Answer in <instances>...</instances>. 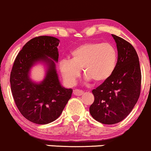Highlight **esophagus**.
<instances>
[{"instance_id": "obj_1", "label": "esophagus", "mask_w": 151, "mask_h": 151, "mask_svg": "<svg viewBox=\"0 0 151 151\" xmlns=\"http://www.w3.org/2000/svg\"><path fill=\"white\" fill-rule=\"evenodd\" d=\"M83 91L82 90H79V89H75L73 91V93L74 94L75 96H82L83 94Z\"/></svg>"}]
</instances>
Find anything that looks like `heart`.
Here are the masks:
<instances>
[{
    "label": "heart",
    "instance_id": "obj_1",
    "mask_svg": "<svg viewBox=\"0 0 151 151\" xmlns=\"http://www.w3.org/2000/svg\"><path fill=\"white\" fill-rule=\"evenodd\" d=\"M117 63L118 52L113 45L102 42H88L73 50L70 60H60L59 68L68 85L76 83L82 68L87 80L103 83L112 77Z\"/></svg>",
    "mask_w": 151,
    "mask_h": 151
}]
</instances>
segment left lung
<instances>
[{
  "instance_id": "obj_1",
  "label": "left lung",
  "mask_w": 151,
  "mask_h": 151,
  "mask_svg": "<svg viewBox=\"0 0 151 151\" xmlns=\"http://www.w3.org/2000/svg\"><path fill=\"white\" fill-rule=\"evenodd\" d=\"M118 49V63L112 77L92 91L94 101L91 116L99 122L111 125L121 122L132 112L141 91L139 58L129 42L112 35Z\"/></svg>"
}]
</instances>
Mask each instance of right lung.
<instances>
[{
    "instance_id": "add662e5",
    "label": "right lung",
    "mask_w": 151,
    "mask_h": 151,
    "mask_svg": "<svg viewBox=\"0 0 151 151\" xmlns=\"http://www.w3.org/2000/svg\"><path fill=\"white\" fill-rule=\"evenodd\" d=\"M59 42L57 38L48 36L30 39L17 55L11 71V90L15 104L27 120L36 124L55 121L72 93V89L60 84L55 69ZM40 61L46 63L47 70L43 81L36 83L31 81L29 72Z\"/></svg>"
}]
</instances>
